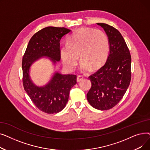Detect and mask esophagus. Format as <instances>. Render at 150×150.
<instances>
[{
  "label": "esophagus",
  "instance_id": "34e87169",
  "mask_svg": "<svg viewBox=\"0 0 150 150\" xmlns=\"http://www.w3.org/2000/svg\"><path fill=\"white\" fill-rule=\"evenodd\" d=\"M83 78V76L82 75H78L77 78H76V81L77 82H79Z\"/></svg>",
  "mask_w": 150,
  "mask_h": 150
}]
</instances>
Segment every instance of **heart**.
<instances>
[{
    "instance_id": "1",
    "label": "heart",
    "mask_w": 150,
    "mask_h": 150,
    "mask_svg": "<svg viewBox=\"0 0 150 150\" xmlns=\"http://www.w3.org/2000/svg\"><path fill=\"white\" fill-rule=\"evenodd\" d=\"M109 38L103 31L91 28H80L70 35L67 44L60 47L62 64L69 71L75 68L78 60H81L80 69L88 71L91 67H100L109 52Z\"/></svg>"
}]
</instances>
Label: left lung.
Listing matches in <instances>:
<instances>
[{
	"label": "left lung",
	"instance_id": "obj_1",
	"mask_svg": "<svg viewBox=\"0 0 150 150\" xmlns=\"http://www.w3.org/2000/svg\"><path fill=\"white\" fill-rule=\"evenodd\" d=\"M109 38L110 49L103 66L89 76L92 86L87 93L89 104L98 110H108L122 100L131 78V58L121 33L114 27L97 23Z\"/></svg>",
	"mask_w": 150,
	"mask_h": 150
}]
</instances>
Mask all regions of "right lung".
<instances>
[{
    "mask_svg": "<svg viewBox=\"0 0 150 150\" xmlns=\"http://www.w3.org/2000/svg\"><path fill=\"white\" fill-rule=\"evenodd\" d=\"M70 30L64 27H47L36 33L29 41L22 62L23 88L35 105L47 114H56L65 108L69 92L76 83L75 75L55 72L44 86H37L31 81L30 68L36 61L48 57L55 64L59 61L60 41Z\"/></svg>",
    "mask_w": 150,
    "mask_h": 150,
    "instance_id": "add662e5",
    "label": "right lung"
}]
</instances>
